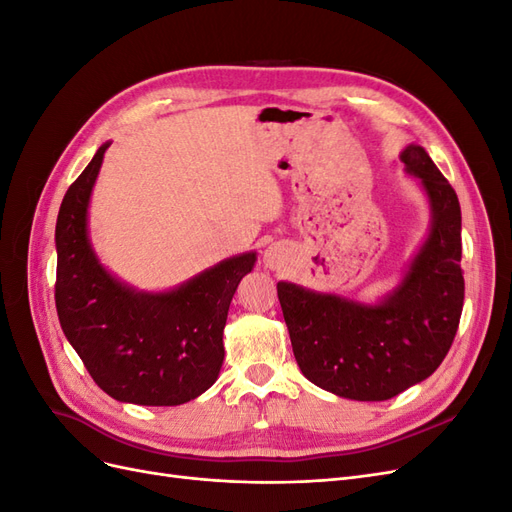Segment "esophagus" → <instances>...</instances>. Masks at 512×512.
Here are the masks:
<instances>
[{"label":"esophagus","instance_id":"34e87169","mask_svg":"<svg viewBox=\"0 0 512 512\" xmlns=\"http://www.w3.org/2000/svg\"><path fill=\"white\" fill-rule=\"evenodd\" d=\"M265 262L271 269H280L284 265V252L280 250V247H269L265 254Z\"/></svg>","mask_w":512,"mask_h":512}]
</instances>
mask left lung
<instances>
[{"mask_svg": "<svg viewBox=\"0 0 512 512\" xmlns=\"http://www.w3.org/2000/svg\"><path fill=\"white\" fill-rule=\"evenodd\" d=\"M431 200L433 226L401 286L380 305L277 284L303 376L356 401H384L429 378L451 350L463 309L461 207L453 185L418 145L401 153Z\"/></svg>", "mask_w": 512, "mask_h": 512, "instance_id": "1", "label": "left lung"}]
</instances>
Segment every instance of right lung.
<instances>
[{
	"mask_svg": "<svg viewBox=\"0 0 512 512\" xmlns=\"http://www.w3.org/2000/svg\"><path fill=\"white\" fill-rule=\"evenodd\" d=\"M106 149H98L61 200L55 226L57 316L106 395L138 406H179L218 380L228 307L256 254L228 258L164 294L119 284L98 265L87 239V205Z\"/></svg>",
	"mask_w": 512,
	"mask_h": 512,
	"instance_id": "add662e5",
	"label": "right lung"
}]
</instances>
